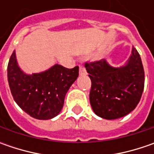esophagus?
<instances>
[{
    "label": "esophagus",
    "instance_id": "1",
    "mask_svg": "<svg viewBox=\"0 0 154 154\" xmlns=\"http://www.w3.org/2000/svg\"><path fill=\"white\" fill-rule=\"evenodd\" d=\"M86 70L85 69L84 67L80 66V75H86Z\"/></svg>",
    "mask_w": 154,
    "mask_h": 154
}]
</instances>
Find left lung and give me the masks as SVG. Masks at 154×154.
Masks as SVG:
<instances>
[{
    "mask_svg": "<svg viewBox=\"0 0 154 154\" xmlns=\"http://www.w3.org/2000/svg\"><path fill=\"white\" fill-rule=\"evenodd\" d=\"M92 81L90 103L98 116L113 120L130 113L139 103L145 82L144 68L133 47L127 63L113 68L105 60L85 63Z\"/></svg>",
    "mask_w": 154,
    "mask_h": 154,
    "instance_id": "8db88e82",
    "label": "left lung"
}]
</instances>
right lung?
I'll return each mask as SVG.
<instances>
[{"instance_id": "1", "label": "right lung", "mask_w": 154, "mask_h": 154, "mask_svg": "<svg viewBox=\"0 0 154 154\" xmlns=\"http://www.w3.org/2000/svg\"><path fill=\"white\" fill-rule=\"evenodd\" d=\"M79 76V67L67 68L56 64L38 74L21 70L13 52L8 65V80L16 103L28 115L48 120L58 115L66 93Z\"/></svg>"}]
</instances>
